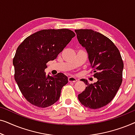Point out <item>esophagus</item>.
<instances>
[{
  "label": "esophagus",
  "instance_id": "34e87169",
  "mask_svg": "<svg viewBox=\"0 0 135 135\" xmlns=\"http://www.w3.org/2000/svg\"><path fill=\"white\" fill-rule=\"evenodd\" d=\"M68 80L70 82H75L77 80V79H76V77H74V76H71L68 78Z\"/></svg>",
  "mask_w": 135,
  "mask_h": 135
}]
</instances>
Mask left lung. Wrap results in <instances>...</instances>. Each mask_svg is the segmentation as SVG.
Listing matches in <instances>:
<instances>
[{"instance_id": "8db88e82", "label": "left lung", "mask_w": 135, "mask_h": 135, "mask_svg": "<svg viewBox=\"0 0 135 135\" xmlns=\"http://www.w3.org/2000/svg\"><path fill=\"white\" fill-rule=\"evenodd\" d=\"M77 40L86 49L97 82L86 84L78 95L81 104L91 109L102 108L115 97L122 82L123 62L120 51L109 38L91 29H76Z\"/></svg>"}]
</instances>
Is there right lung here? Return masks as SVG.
<instances>
[{
	"label": "right lung",
	"mask_w": 135,
	"mask_h": 135,
	"mask_svg": "<svg viewBox=\"0 0 135 135\" xmlns=\"http://www.w3.org/2000/svg\"><path fill=\"white\" fill-rule=\"evenodd\" d=\"M75 36L68 29H43L27 37L18 46L13 60L15 79L31 104L44 108L58 101L68 77L60 73L50 76L44 71L47 62L56 59Z\"/></svg>",
	"instance_id": "obj_1"
}]
</instances>
